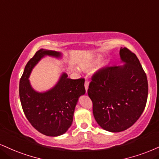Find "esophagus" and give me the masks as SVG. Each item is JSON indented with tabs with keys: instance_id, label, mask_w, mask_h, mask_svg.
I'll return each mask as SVG.
<instances>
[{
	"instance_id": "1",
	"label": "esophagus",
	"mask_w": 159,
	"mask_h": 159,
	"mask_svg": "<svg viewBox=\"0 0 159 159\" xmlns=\"http://www.w3.org/2000/svg\"><path fill=\"white\" fill-rule=\"evenodd\" d=\"M84 87H85L86 91L87 92L88 88H89V81H85V83H84Z\"/></svg>"
}]
</instances>
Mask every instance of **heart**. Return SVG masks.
<instances>
[{
    "label": "heart",
    "mask_w": 159,
    "mask_h": 159,
    "mask_svg": "<svg viewBox=\"0 0 159 159\" xmlns=\"http://www.w3.org/2000/svg\"><path fill=\"white\" fill-rule=\"evenodd\" d=\"M103 56L101 55H94L93 57H92L89 59H88L87 61H86L85 62H84L83 64H81V67L82 69H87L92 67V66H94L95 65L98 64L99 63L102 61Z\"/></svg>",
    "instance_id": "heart-1"
}]
</instances>
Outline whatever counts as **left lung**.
I'll use <instances>...</instances> for the list:
<instances>
[{"label":"left lung","mask_w":159,"mask_h":159,"mask_svg":"<svg viewBox=\"0 0 159 159\" xmlns=\"http://www.w3.org/2000/svg\"><path fill=\"white\" fill-rule=\"evenodd\" d=\"M119 55L123 65L97 72L87 92L95 121L112 133L126 130L136 122L148 95L147 75L136 55L126 47L120 48Z\"/></svg>","instance_id":"obj_1"}]
</instances>
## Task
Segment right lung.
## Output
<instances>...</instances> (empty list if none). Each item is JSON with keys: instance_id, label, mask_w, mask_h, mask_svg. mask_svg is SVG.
<instances>
[{"instance_id": "obj_1", "label": "right lung", "mask_w": 159, "mask_h": 159, "mask_svg": "<svg viewBox=\"0 0 159 159\" xmlns=\"http://www.w3.org/2000/svg\"><path fill=\"white\" fill-rule=\"evenodd\" d=\"M63 58L61 52L41 49L24 68L19 84V95L24 112L32 127L47 136H59L71 127L75 109L80 97L85 94L84 79H70L63 72L57 83L47 91L32 87L30 76L42 58Z\"/></svg>"}]
</instances>
